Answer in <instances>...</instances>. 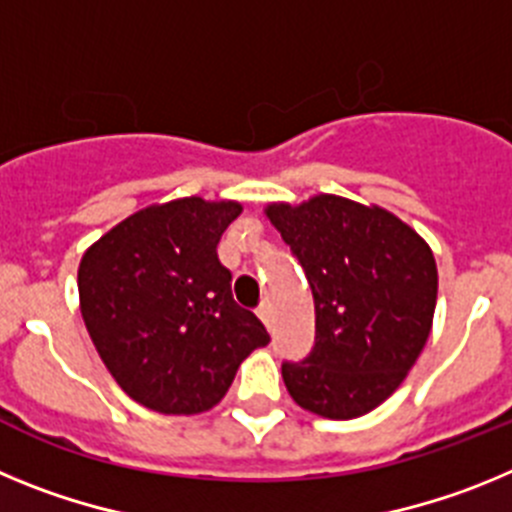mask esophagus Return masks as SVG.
Segmentation results:
<instances>
[{
  "mask_svg": "<svg viewBox=\"0 0 512 512\" xmlns=\"http://www.w3.org/2000/svg\"><path fill=\"white\" fill-rule=\"evenodd\" d=\"M256 312H259V318L264 320L266 325H271V305H269V302H266V300L261 302V305L256 307Z\"/></svg>",
  "mask_w": 512,
  "mask_h": 512,
  "instance_id": "34e87169",
  "label": "esophagus"
}]
</instances>
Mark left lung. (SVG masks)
Returning a JSON list of instances; mask_svg holds the SVG:
<instances>
[{
  "mask_svg": "<svg viewBox=\"0 0 512 512\" xmlns=\"http://www.w3.org/2000/svg\"><path fill=\"white\" fill-rule=\"evenodd\" d=\"M315 300V346L282 361L300 408L348 420L382 405L431 333L438 271L431 248L387 210L320 194L266 210Z\"/></svg>",
  "mask_w": 512,
  "mask_h": 512,
  "instance_id": "left-lung-1",
  "label": "left lung"
}]
</instances>
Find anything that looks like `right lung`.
Here are the masks:
<instances>
[{
  "label": "right lung",
  "mask_w": 512,
  "mask_h": 512,
  "mask_svg": "<svg viewBox=\"0 0 512 512\" xmlns=\"http://www.w3.org/2000/svg\"><path fill=\"white\" fill-rule=\"evenodd\" d=\"M241 205L187 197L148 207L102 235L81 259L89 336L115 382L166 415L205 413L269 333L230 292L217 243Z\"/></svg>",
  "instance_id": "1"
}]
</instances>
